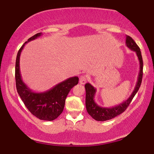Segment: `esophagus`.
Segmentation results:
<instances>
[{"instance_id":"esophagus-1","label":"esophagus","mask_w":154,"mask_h":154,"mask_svg":"<svg viewBox=\"0 0 154 154\" xmlns=\"http://www.w3.org/2000/svg\"><path fill=\"white\" fill-rule=\"evenodd\" d=\"M86 79L87 78L85 76V75H82L79 77V84H84L86 82Z\"/></svg>"}]
</instances>
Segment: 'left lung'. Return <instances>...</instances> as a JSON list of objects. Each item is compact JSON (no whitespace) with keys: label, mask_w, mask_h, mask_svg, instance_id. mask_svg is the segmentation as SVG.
<instances>
[{"label":"left lung","mask_w":154,"mask_h":154,"mask_svg":"<svg viewBox=\"0 0 154 154\" xmlns=\"http://www.w3.org/2000/svg\"><path fill=\"white\" fill-rule=\"evenodd\" d=\"M125 44L126 46L133 50L135 51L137 54L138 59L140 61V72L138 75V79L137 84L135 87V89L132 93L131 96L128 98L126 100L123 102L122 103L116 105L115 107H112L110 108L102 107H100L96 104L94 100L95 94H96V89L89 83H86L85 84L86 89V107L88 114L91 116L95 120L98 121H105L109 119H112L116 116L119 115L121 113L126 109L128 107L130 103H131L132 100L137 94L141 85L142 75H143V60L141 54V51H140V47L137 46L133 39L129 35H126V40H125Z\"/></svg>","instance_id":"obj_1"}]
</instances>
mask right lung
I'll list each match as a JSON object with an SVG mask.
<instances>
[{
	"label": "right lung",
	"instance_id": "right-lung-1",
	"mask_svg": "<svg viewBox=\"0 0 154 154\" xmlns=\"http://www.w3.org/2000/svg\"><path fill=\"white\" fill-rule=\"evenodd\" d=\"M42 33H38L32 36L23 44L17 53L15 64V80L17 92L28 109L32 114L40 120L53 121L63 111L65 102L68 93L79 82L78 77L68 78L56 84L45 92L35 93L22 81L19 68L21 52L26 43L33 40Z\"/></svg>",
	"mask_w": 154,
	"mask_h": 154
}]
</instances>
